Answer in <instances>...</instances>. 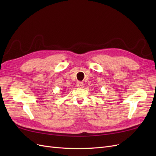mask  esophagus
<instances>
[{"label": "esophagus", "mask_w": 156, "mask_h": 156, "mask_svg": "<svg viewBox=\"0 0 156 156\" xmlns=\"http://www.w3.org/2000/svg\"><path fill=\"white\" fill-rule=\"evenodd\" d=\"M76 85L78 88H83V86H84V84L82 82H77V84H76Z\"/></svg>", "instance_id": "1"}]
</instances>
